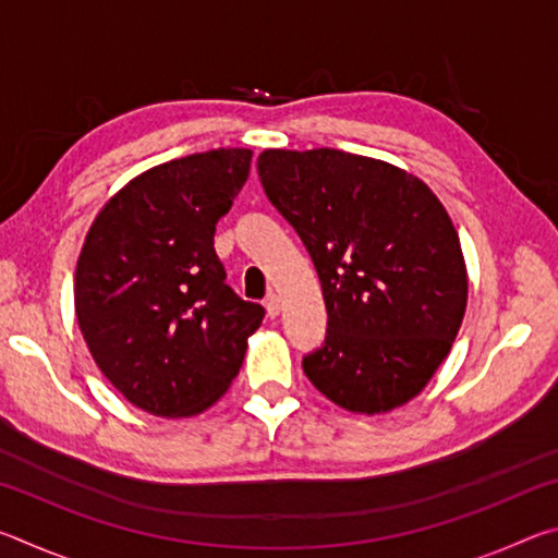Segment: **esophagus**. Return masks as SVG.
Returning a JSON list of instances; mask_svg holds the SVG:
<instances>
[{"instance_id":"34e87169","label":"esophagus","mask_w":558,"mask_h":558,"mask_svg":"<svg viewBox=\"0 0 558 558\" xmlns=\"http://www.w3.org/2000/svg\"><path fill=\"white\" fill-rule=\"evenodd\" d=\"M266 310H268L270 319H276L280 315V298L276 295V292H270V295L266 298Z\"/></svg>"}]
</instances>
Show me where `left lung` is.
Here are the masks:
<instances>
[{
    "label": "left lung",
    "mask_w": 558,
    "mask_h": 558,
    "mask_svg": "<svg viewBox=\"0 0 558 558\" xmlns=\"http://www.w3.org/2000/svg\"><path fill=\"white\" fill-rule=\"evenodd\" d=\"M258 177L323 282L327 335L307 379L354 413H386L430 381L462 325L468 270L438 196L342 149H266Z\"/></svg>",
    "instance_id": "8db88e82"
}]
</instances>
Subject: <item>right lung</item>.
<instances>
[{"label": "right lung", "mask_w": 558, "mask_h": 558, "mask_svg": "<svg viewBox=\"0 0 558 558\" xmlns=\"http://www.w3.org/2000/svg\"><path fill=\"white\" fill-rule=\"evenodd\" d=\"M251 149L172 159L102 206L75 266V317L106 379L153 415L209 409L239 374L258 302L226 286L214 233L248 179Z\"/></svg>", "instance_id": "add662e5"}]
</instances>
